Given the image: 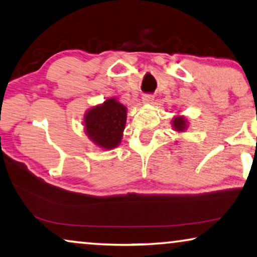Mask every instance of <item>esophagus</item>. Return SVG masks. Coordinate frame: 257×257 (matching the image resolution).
<instances>
[{
	"label": "esophagus",
	"instance_id": "1",
	"mask_svg": "<svg viewBox=\"0 0 257 257\" xmlns=\"http://www.w3.org/2000/svg\"><path fill=\"white\" fill-rule=\"evenodd\" d=\"M154 101V95H151V94H144L142 96V102L146 103V104H150L153 103Z\"/></svg>",
	"mask_w": 257,
	"mask_h": 257
}]
</instances>
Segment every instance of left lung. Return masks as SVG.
Masks as SVG:
<instances>
[{
  "mask_svg": "<svg viewBox=\"0 0 257 257\" xmlns=\"http://www.w3.org/2000/svg\"><path fill=\"white\" fill-rule=\"evenodd\" d=\"M172 128L176 133H185L189 128V120L184 115H176L171 121Z\"/></svg>",
  "mask_w": 257,
  "mask_h": 257,
  "instance_id": "obj_1",
  "label": "left lung"
}]
</instances>
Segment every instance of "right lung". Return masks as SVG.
Returning a JSON list of instances; mask_svg holds the SVG:
<instances>
[{"label": "right lung", "instance_id": "1", "mask_svg": "<svg viewBox=\"0 0 257 257\" xmlns=\"http://www.w3.org/2000/svg\"><path fill=\"white\" fill-rule=\"evenodd\" d=\"M127 122V107L116 97L89 108L84 115V129L88 139L103 150L115 149L121 143Z\"/></svg>", "mask_w": 257, "mask_h": 257}]
</instances>
